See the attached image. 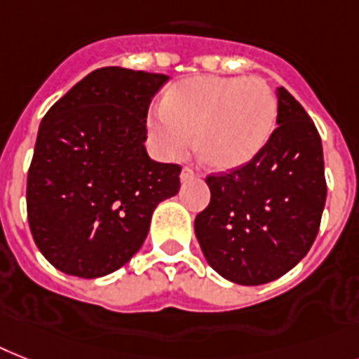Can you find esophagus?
<instances>
[{
	"instance_id": "obj_1",
	"label": "esophagus",
	"mask_w": 359,
	"mask_h": 359,
	"mask_svg": "<svg viewBox=\"0 0 359 359\" xmlns=\"http://www.w3.org/2000/svg\"><path fill=\"white\" fill-rule=\"evenodd\" d=\"M194 179H199V173H195L191 168H184L182 173H180V180H182V182H189V180H194Z\"/></svg>"
}]
</instances>
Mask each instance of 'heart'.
I'll return each mask as SVG.
<instances>
[{
	"label": "heart",
	"instance_id": "obj_1",
	"mask_svg": "<svg viewBox=\"0 0 359 359\" xmlns=\"http://www.w3.org/2000/svg\"><path fill=\"white\" fill-rule=\"evenodd\" d=\"M278 99L256 77L205 75L180 81L149 114L153 145L165 158H182L191 147L214 170H232L255 158L269 142Z\"/></svg>",
	"mask_w": 359,
	"mask_h": 359
}]
</instances>
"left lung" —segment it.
I'll use <instances>...</instances> for the list:
<instances>
[{"label":"left lung","mask_w":359,"mask_h":359,"mask_svg":"<svg viewBox=\"0 0 359 359\" xmlns=\"http://www.w3.org/2000/svg\"><path fill=\"white\" fill-rule=\"evenodd\" d=\"M276 127L247 164L208 175L210 205L195 236L212 269L241 285L280 278L308 255L326 201L321 136L285 88Z\"/></svg>","instance_id":"obj_1"}]
</instances>
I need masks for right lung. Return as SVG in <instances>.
I'll return each instance as SVG.
<instances>
[{
  "label": "right lung",
  "instance_id": "add662e5",
  "mask_svg": "<svg viewBox=\"0 0 359 359\" xmlns=\"http://www.w3.org/2000/svg\"><path fill=\"white\" fill-rule=\"evenodd\" d=\"M168 75L110 68L79 81L43 116L27 175L31 234L66 275L99 278L144 245L151 215L179 194L180 165L149 158L145 119Z\"/></svg>",
  "mask_w": 359,
  "mask_h": 359
}]
</instances>
